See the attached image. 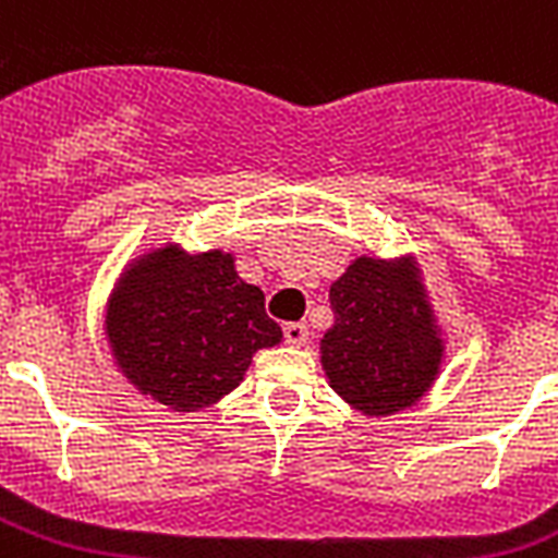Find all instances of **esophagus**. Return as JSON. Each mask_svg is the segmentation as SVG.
Masks as SVG:
<instances>
[{"instance_id":"esophagus-1","label":"esophagus","mask_w":558,"mask_h":558,"mask_svg":"<svg viewBox=\"0 0 558 558\" xmlns=\"http://www.w3.org/2000/svg\"><path fill=\"white\" fill-rule=\"evenodd\" d=\"M283 339H287L292 348H301V344L310 341V327H306L304 322L287 324V327H283Z\"/></svg>"}]
</instances>
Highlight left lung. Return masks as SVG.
<instances>
[{
  "label": "left lung",
  "instance_id": "obj_1",
  "mask_svg": "<svg viewBox=\"0 0 558 558\" xmlns=\"http://www.w3.org/2000/svg\"><path fill=\"white\" fill-rule=\"evenodd\" d=\"M336 324L322 339L330 388L365 416L414 408L440 376L446 341L411 254L356 257L330 287Z\"/></svg>",
  "mask_w": 558,
  "mask_h": 558
}]
</instances>
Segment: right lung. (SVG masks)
I'll list each match as a JSON object with an SVG mask.
<instances>
[{
	"label": "right lung",
	"instance_id": "1",
	"mask_svg": "<svg viewBox=\"0 0 558 558\" xmlns=\"http://www.w3.org/2000/svg\"><path fill=\"white\" fill-rule=\"evenodd\" d=\"M104 324L118 371L173 411L217 405L254 353L283 339L260 289L236 275L234 254H191L179 243L126 263Z\"/></svg>",
	"mask_w": 558,
	"mask_h": 558
}]
</instances>
